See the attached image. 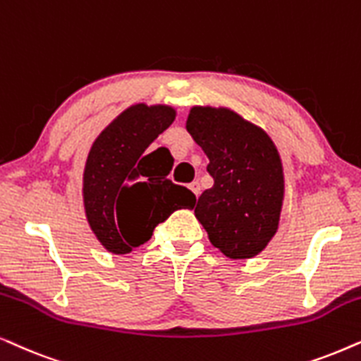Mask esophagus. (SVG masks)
Returning a JSON list of instances; mask_svg holds the SVG:
<instances>
[{
    "label": "esophagus",
    "mask_w": 361,
    "mask_h": 361,
    "mask_svg": "<svg viewBox=\"0 0 361 361\" xmlns=\"http://www.w3.org/2000/svg\"><path fill=\"white\" fill-rule=\"evenodd\" d=\"M190 190L193 191V193H195L196 196H200V193H201V185H200V181H191V183H190Z\"/></svg>",
    "instance_id": "obj_1"
}]
</instances>
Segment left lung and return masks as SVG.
<instances>
[{
	"label": "left lung",
	"mask_w": 361,
	"mask_h": 361,
	"mask_svg": "<svg viewBox=\"0 0 361 361\" xmlns=\"http://www.w3.org/2000/svg\"><path fill=\"white\" fill-rule=\"evenodd\" d=\"M186 130L208 157L213 188L195 208L209 243L229 259H251L276 236L286 178L266 130L228 107L195 105Z\"/></svg>",
	"instance_id": "obj_1"
}]
</instances>
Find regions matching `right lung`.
I'll list each match as a JSON object with an SVG mask.
<instances>
[{
	"label": "right lung",
	"mask_w": 361,
	"mask_h": 361,
	"mask_svg": "<svg viewBox=\"0 0 361 361\" xmlns=\"http://www.w3.org/2000/svg\"><path fill=\"white\" fill-rule=\"evenodd\" d=\"M176 118L171 105L133 104L95 138L82 173L89 228L112 254H128L152 238L173 211L193 208L196 196L153 170L150 143Z\"/></svg>",
	"instance_id": "right-lung-1"
}]
</instances>
